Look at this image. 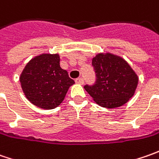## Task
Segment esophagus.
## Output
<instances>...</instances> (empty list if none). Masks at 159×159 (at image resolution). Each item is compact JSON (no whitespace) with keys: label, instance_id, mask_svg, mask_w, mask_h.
Returning a JSON list of instances; mask_svg holds the SVG:
<instances>
[{"label":"esophagus","instance_id":"obj_1","mask_svg":"<svg viewBox=\"0 0 159 159\" xmlns=\"http://www.w3.org/2000/svg\"><path fill=\"white\" fill-rule=\"evenodd\" d=\"M75 81H76V83H78V84H80V85L84 84V80H83L82 78H78V79L75 80Z\"/></svg>","mask_w":159,"mask_h":159}]
</instances>
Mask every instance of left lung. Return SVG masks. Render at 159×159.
<instances>
[{"label":"left lung","mask_w":159,"mask_h":159,"mask_svg":"<svg viewBox=\"0 0 159 159\" xmlns=\"http://www.w3.org/2000/svg\"><path fill=\"white\" fill-rule=\"evenodd\" d=\"M95 73L93 85L84 89L100 106L112 109L122 106L134 94L138 77L123 58L112 54H98L92 60Z\"/></svg>","instance_id":"left-lung-1"}]
</instances>
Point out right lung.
Masks as SVG:
<instances>
[{"label": "right lung", "mask_w": 159, "mask_h": 159, "mask_svg": "<svg viewBox=\"0 0 159 159\" xmlns=\"http://www.w3.org/2000/svg\"><path fill=\"white\" fill-rule=\"evenodd\" d=\"M59 55L42 54L32 59L20 76L25 95L33 104L45 110L57 107L74 80L60 67Z\"/></svg>", "instance_id": "1"}]
</instances>
